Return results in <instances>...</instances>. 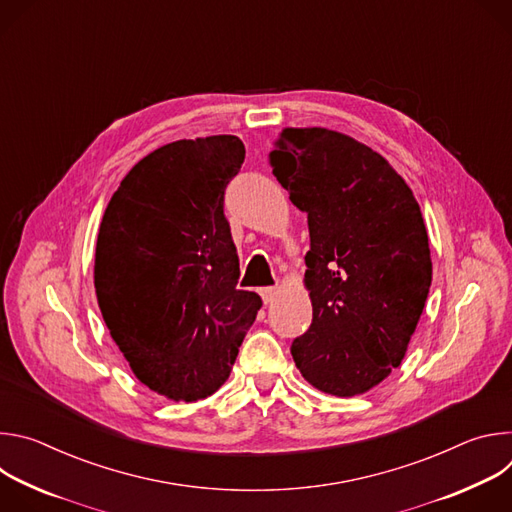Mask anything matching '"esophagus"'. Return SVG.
Here are the masks:
<instances>
[{
  "mask_svg": "<svg viewBox=\"0 0 512 512\" xmlns=\"http://www.w3.org/2000/svg\"><path fill=\"white\" fill-rule=\"evenodd\" d=\"M259 294H261L263 302H265V304H269V302H273V298L277 296V287H261V289H259Z\"/></svg>",
  "mask_w": 512,
  "mask_h": 512,
  "instance_id": "obj_1",
  "label": "esophagus"
}]
</instances>
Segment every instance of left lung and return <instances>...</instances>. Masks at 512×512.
I'll use <instances>...</instances> for the list:
<instances>
[{
  "label": "left lung",
  "instance_id": "1",
  "mask_svg": "<svg viewBox=\"0 0 512 512\" xmlns=\"http://www.w3.org/2000/svg\"><path fill=\"white\" fill-rule=\"evenodd\" d=\"M269 164L310 229L312 324L291 356L328 395L367 393L401 364L429 294L419 204L381 154L332 129H283Z\"/></svg>",
  "mask_w": 512,
  "mask_h": 512
}]
</instances>
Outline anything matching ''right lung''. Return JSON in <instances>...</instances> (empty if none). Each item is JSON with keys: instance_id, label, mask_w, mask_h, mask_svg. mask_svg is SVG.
Here are the masks:
<instances>
[{"instance_id": "add662e5", "label": "right lung", "mask_w": 512, "mask_h": 512, "mask_svg": "<svg viewBox=\"0 0 512 512\" xmlns=\"http://www.w3.org/2000/svg\"><path fill=\"white\" fill-rule=\"evenodd\" d=\"M237 135L180 139L139 160L103 214L95 291L135 377L174 401L221 387L261 298L237 287L239 255L225 188L239 174Z\"/></svg>"}]
</instances>
